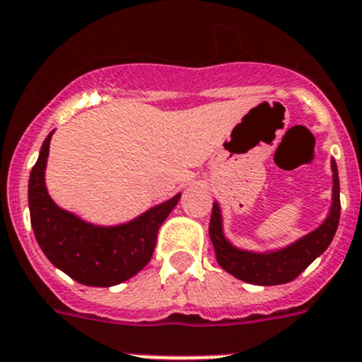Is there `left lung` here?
<instances>
[{
    "label": "left lung",
    "mask_w": 362,
    "mask_h": 362,
    "mask_svg": "<svg viewBox=\"0 0 362 362\" xmlns=\"http://www.w3.org/2000/svg\"><path fill=\"white\" fill-rule=\"evenodd\" d=\"M331 171H333V197H331V209L326 221L317 230L278 250L252 252L233 247L224 238L223 214L218 202H214L211 218H209V239L214 243L218 265L238 279L252 285H281L298 278L313 261L326 252L339 228L341 186H339L335 160H331Z\"/></svg>",
    "instance_id": "1"
}]
</instances>
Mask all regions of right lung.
I'll list each match as a JSON object with an SVG mask.
<instances>
[{
	"instance_id": "obj_1",
	"label": "right lung",
	"mask_w": 362,
	"mask_h": 362,
	"mask_svg": "<svg viewBox=\"0 0 362 362\" xmlns=\"http://www.w3.org/2000/svg\"><path fill=\"white\" fill-rule=\"evenodd\" d=\"M53 132L42 144L29 176V211L35 238L45 257L75 281L90 287L123 284L147 265L156 235L180 193L139 217L115 226H99L54 204L45 187V165Z\"/></svg>"
}]
</instances>
